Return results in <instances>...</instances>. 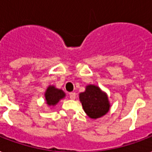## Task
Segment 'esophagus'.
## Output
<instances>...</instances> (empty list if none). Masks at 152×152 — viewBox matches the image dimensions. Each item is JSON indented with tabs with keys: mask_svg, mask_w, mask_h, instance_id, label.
Instances as JSON below:
<instances>
[{
	"mask_svg": "<svg viewBox=\"0 0 152 152\" xmlns=\"http://www.w3.org/2000/svg\"><path fill=\"white\" fill-rule=\"evenodd\" d=\"M69 96H70V98L71 100H75V97H76L75 93H70V94H69Z\"/></svg>",
	"mask_w": 152,
	"mask_h": 152,
	"instance_id": "34e87169",
	"label": "esophagus"
}]
</instances>
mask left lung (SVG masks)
<instances>
[{
	"instance_id": "left-lung-1",
	"label": "left lung",
	"mask_w": 152,
	"mask_h": 152,
	"mask_svg": "<svg viewBox=\"0 0 152 152\" xmlns=\"http://www.w3.org/2000/svg\"><path fill=\"white\" fill-rule=\"evenodd\" d=\"M79 100L85 113L90 118L102 117L109 112L110 108L106 94L94 85H88L85 92L79 94Z\"/></svg>"
}]
</instances>
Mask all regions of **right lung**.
<instances>
[{"label":"right lung","instance_id":"1","mask_svg":"<svg viewBox=\"0 0 152 152\" xmlns=\"http://www.w3.org/2000/svg\"><path fill=\"white\" fill-rule=\"evenodd\" d=\"M45 99L49 106H54L60 100L65 97L66 94L62 89H57L54 86H49L45 92Z\"/></svg>","mask_w":152,"mask_h":152}]
</instances>
